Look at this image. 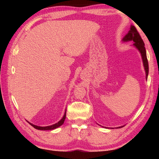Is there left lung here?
<instances>
[{"label": "left lung", "instance_id": "8db88e82", "mask_svg": "<svg viewBox=\"0 0 159 159\" xmlns=\"http://www.w3.org/2000/svg\"><path fill=\"white\" fill-rule=\"evenodd\" d=\"M131 41H133L134 42L133 45L139 51V52L141 53L144 70L145 72H146V79H147L148 74H149V64H148V60L147 57L146 50H145L144 47V43L143 41H142L140 35L138 33V31H137L136 28L133 25H131L130 31H128V33L126 34L124 38L123 39V42H128ZM121 127H123V126H121Z\"/></svg>", "mask_w": 159, "mask_h": 159}]
</instances>
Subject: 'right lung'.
I'll return each mask as SVG.
<instances>
[{
	"label": "right lung",
	"instance_id": "1",
	"mask_svg": "<svg viewBox=\"0 0 159 159\" xmlns=\"http://www.w3.org/2000/svg\"><path fill=\"white\" fill-rule=\"evenodd\" d=\"M66 111H65V113H64V116L62 117V118L59 121L58 123H55V124H53L52 125H49V126H45V127H42V126H38V125H34L32 124V123H30V124L33 126V127L34 128L37 129V130H54V129L57 128L58 127H60V126H61V125L63 124L64 122V120H65L66 118Z\"/></svg>",
	"mask_w": 159,
	"mask_h": 159
}]
</instances>
